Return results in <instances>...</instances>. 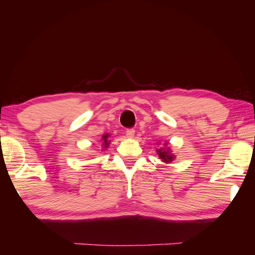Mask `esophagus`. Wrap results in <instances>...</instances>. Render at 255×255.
I'll return each instance as SVG.
<instances>
[{"instance_id":"obj_1","label":"esophagus","mask_w":255,"mask_h":255,"mask_svg":"<svg viewBox=\"0 0 255 255\" xmlns=\"http://www.w3.org/2000/svg\"><path fill=\"white\" fill-rule=\"evenodd\" d=\"M126 137L129 138V139H131V138L134 137V130H133V129H128V130L126 131Z\"/></svg>"}]
</instances>
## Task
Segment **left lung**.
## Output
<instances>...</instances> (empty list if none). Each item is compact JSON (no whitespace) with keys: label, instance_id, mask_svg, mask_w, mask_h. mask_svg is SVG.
<instances>
[{"label":"left lung","instance_id":"1","mask_svg":"<svg viewBox=\"0 0 255 255\" xmlns=\"http://www.w3.org/2000/svg\"><path fill=\"white\" fill-rule=\"evenodd\" d=\"M163 145H165V147H161V148L155 150L156 153H158L161 161L164 162L165 164L172 163V162L175 160V154L172 153V150L170 148L169 142H164Z\"/></svg>","mask_w":255,"mask_h":255}]
</instances>
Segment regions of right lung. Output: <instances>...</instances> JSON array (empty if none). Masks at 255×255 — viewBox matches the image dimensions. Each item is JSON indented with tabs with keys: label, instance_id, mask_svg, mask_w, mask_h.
I'll return each mask as SVG.
<instances>
[{
	"label": "right lung",
	"instance_id": "obj_1",
	"mask_svg": "<svg viewBox=\"0 0 255 255\" xmlns=\"http://www.w3.org/2000/svg\"><path fill=\"white\" fill-rule=\"evenodd\" d=\"M111 136H110V133H105V134H103V137H102V147H103V150H105V149H107L108 147H110V144H111V140H108V138H110Z\"/></svg>",
	"mask_w": 255,
	"mask_h": 255
}]
</instances>
